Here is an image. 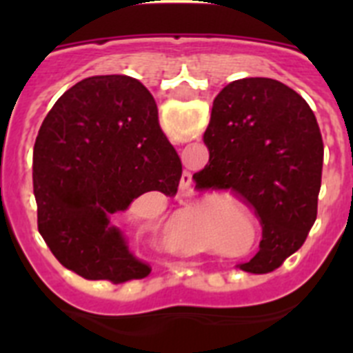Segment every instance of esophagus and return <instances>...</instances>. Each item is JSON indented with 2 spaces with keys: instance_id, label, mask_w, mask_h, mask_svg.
<instances>
[{
  "instance_id": "34e87169",
  "label": "esophagus",
  "mask_w": 353,
  "mask_h": 353,
  "mask_svg": "<svg viewBox=\"0 0 353 353\" xmlns=\"http://www.w3.org/2000/svg\"><path fill=\"white\" fill-rule=\"evenodd\" d=\"M189 182H191V179H189V173H183V176H182V185L187 187V185H189Z\"/></svg>"
}]
</instances>
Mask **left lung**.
Returning <instances> with one entry per match:
<instances>
[{
  "label": "left lung",
  "instance_id": "obj_1",
  "mask_svg": "<svg viewBox=\"0 0 353 353\" xmlns=\"http://www.w3.org/2000/svg\"><path fill=\"white\" fill-rule=\"evenodd\" d=\"M203 143L210 157L192 174L196 189L230 191L254 208L263 239L240 269L272 272L301 249L316 221L323 168L316 117L286 84L245 77L214 99Z\"/></svg>",
  "mask_w": 353,
  "mask_h": 353
}]
</instances>
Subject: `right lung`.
Returning <instances> with one entry per match:
<instances>
[{"label":"right lung","instance_id":"obj_1","mask_svg":"<svg viewBox=\"0 0 353 353\" xmlns=\"http://www.w3.org/2000/svg\"><path fill=\"white\" fill-rule=\"evenodd\" d=\"M182 162L159 127L157 104L138 79L93 76L56 101L33 148L39 232L65 269L113 285L141 279L111 217L150 191L174 196Z\"/></svg>","mask_w":353,"mask_h":353}]
</instances>
